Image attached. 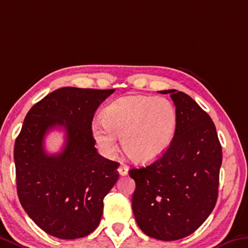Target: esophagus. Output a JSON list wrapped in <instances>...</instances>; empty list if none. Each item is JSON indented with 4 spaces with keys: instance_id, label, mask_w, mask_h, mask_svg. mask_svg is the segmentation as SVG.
I'll return each instance as SVG.
<instances>
[{
    "instance_id": "esophagus-1",
    "label": "esophagus",
    "mask_w": 248,
    "mask_h": 248,
    "mask_svg": "<svg viewBox=\"0 0 248 248\" xmlns=\"http://www.w3.org/2000/svg\"><path fill=\"white\" fill-rule=\"evenodd\" d=\"M118 172H119L120 175H127L128 172H129V167L127 166V164L121 163L119 169H118Z\"/></svg>"
}]
</instances>
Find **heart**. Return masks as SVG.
<instances>
[{
	"label": "heart",
	"instance_id": "heart-1",
	"mask_svg": "<svg viewBox=\"0 0 248 248\" xmlns=\"http://www.w3.org/2000/svg\"><path fill=\"white\" fill-rule=\"evenodd\" d=\"M92 124L93 136L101 151L113 155L121 136L124 152L137 162H149L162 155L173 140L178 113L164 97L124 96L112 101Z\"/></svg>",
	"mask_w": 248,
	"mask_h": 248
}]
</instances>
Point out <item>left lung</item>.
I'll return each instance as SVG.
<instances>
[{
    "label": "left lung",
    "instance_id": "1",
    "mask_svg": "<svg viewBox=\"0 0 248 248\" xmlns=\"http://www.w3.org/2000/svg\"><path fill=\"white\" fill-rule=\"evenodd\" d=\"M173 100L178 123L167 151L150 166L131 169L132 211L141 231L160 241L193 233L213 211L218 195L222 147L211 117L182 92Z\"/></svg>",
    "mask_w": 248,
    "mask_h": 248
}]
</instances>
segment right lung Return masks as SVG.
<instances>
[{
	"label": "right lung",
	"mask_w": 248,
	"mask_h": 248,
	"mask_svg": "<svg viewBox=\"0 0 248 248\" xmlns=\"http://www.w3.org/2000/svg\"><path fill=\"white\" fill-rule=\"evenodd\" d=\"M113 92L60 88L25 117L14 145L17 195L27 215L52 236L80 238L99 225L104 198L119 178V163L97 152L92 123ZM55 127L65 130V147L48 155L44 139Z\"/></svg>",
	"instance_id": "1"
}]
</instances>
